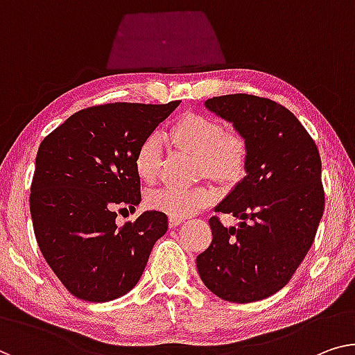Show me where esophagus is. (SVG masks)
Masks as SVG:
<instances>
[{
    "label": "esophagus",
    "instance_id": "34e87169",
    "mask_svg": "<svg viewBox=\"0 0 355 355\" xmlns=\"http://www.w3.org/2000/svg\"><path fill=\"white\" fill-rule=\"evenodd\" d=\"M184 218H180V216H168V226L171 228H177L180 223H183Z\"/></svg>",
    "mask_w": 355,
    "mask_h": 355
}]
</instances>
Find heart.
I'll list each match as a JSON object with an SVG mask.
<instances>
[{"label": "heart", "mask_w": 355, "mask_h": 355, "mask_svg": "<svg viewBox=\"0 0 355 355\" xmlns=\"http://www.w3.org/2000/svg\"><path fill=\"white\" fill-rule=\"evenodd\" d=\"M167 141L177 150L198 157V171L221 183H237L245 175L248 164L247 140L237 132H225V125L202 114H187L172 127ZM162 156L161 139L150 135L141 141L134 157L137 177L151 184L157 177ZM215 199L209 187L193 189L161 188L146 196V205L168 216L193 215Z\"/></svg>", "instance_id": "b5f03b06"}]
</instances>
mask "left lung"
I'll return each instance as SVG.
<instances>
[{
	"label": "left lung",
	"instance_id": "left-lung-1",
	"mask_svg": "<svg viewBox=\"0 0 355 355\" xmlns=\"http://www.w3.org/2000/svg\"><path fill=\"white\" fill-rule=\"evenodd\" d=\"M204 107L247 140L248 164L215 207L239 225L225 228L211 216V244L196 266L218 298L253 303L284 288L313 245L325 202L320 156L296 116L272 100L234 94Z\"/></svg>",
	"mask_w": 355,
	"mask_h": 355
}]
</instances>
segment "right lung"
I'll use <instances>...</instances> for the list:
<instances>
[{
  "instance_id": "right-lung-1",
  "label": "right lung",
  "mask_w": 355,
  "mask_h": 355,
  "mask_svg": "<svg viewBox=\"0 0 355 355\" xmlns=\"http://www.w3.org/2000/svg\"><path fill=\"white\" fill-rule=\"evenodd\" d=\"M178 105H98L71 114L41 141L30 194L35 236L78 298L105 303L130 292L167 232L162 211L146 210L118 228L114 210L140 204L135 153Z\"/></svg>"
}]
</instances>
